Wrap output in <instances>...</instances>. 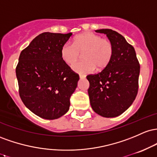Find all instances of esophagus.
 I'll list each match as a JSON object with an SVG mask.
<instances>
[{
	"label": "esophagus",
	"mask_w": 157,
	"mask_h": 157,
	"mask_svg": "<svg viewBox=\"0 0 157 157\" xmlns=\"http://www.w3.org/2000/svg\"><path fill=\"white\" fill-rule=\"evenodd\" d=\"M86 77L85 75H79V78H80L81 79H83Z\"/></svg>",
	"instance_id": "34e87169"
}]
</instances>
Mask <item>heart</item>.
<instances>
[{"mask_svg":"<svg viewBox=\"0 0 157 157\" xmlns=\"http://www.w3.org/2000/svg\"><path fill=\"white\" fill-rule=\"evenodd\" d=\"M61 57L67 64L76 62L83 53L82 61L76 63L73 69L78 73H90L95 70H105L111 61L113 47L110 40L90 32H85L73 38V44H64L61 48Z\"/></svg>","mask_w":157,"mask_h":157,"instance_id":"1","label":"heart"}]
</instances>
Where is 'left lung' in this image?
I'll return each mask as SVG.
<instances>
[{
    "label": "left lung",
    "instance_id": "left-lung-1",
    "mask_svg": "<svg viewBox=\"0 0 157 157\" xmlns=\"http://www.w3.org/2000/svg\"><path fill=\"white\" fill-rule=\"evenodd\" d=\"M96 32L105 34L111 41L113 55L105 70L87 76L90 102L98 115L116 117L125 111L135 100L140 65L133 47L121 34L110 29Z\"/></svg>",
    "mask_w": 157,
    "mask_h": 157
}]
</instances>
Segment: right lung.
<instances>
[{"label":"right lung","mask_w":157,"mask_h":157,"mask_svg":"<svg viewBox=\"0 0 157 157\" xmlns=\"http://www.w3.org/2000/svg\"><path fill=\"white\" fill-rule=\"evenodd\" d=\"M72 33H43L23 50L16 67L19 95L33 113L56 119L69 110L79 75L63 61L61 48Z\"/></svg>","instance_id":"add662e5"}]
</instances>
